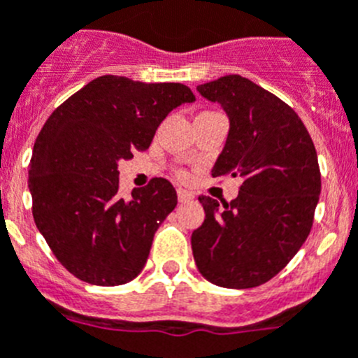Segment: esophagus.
I'll return each mask as SVG.
<instances>
[{
	"label": "esophagus",
	"instance_id": "34e87169",
	"mask_svg": "<svg viewBox=\"0 0 358 358\" xmlns=\"http://www.w3.org/2000/svg\"><path fill=\"white\" fill-rule=\"evenodd\" d=\"M177 199H179V202H188L193 199V193L185 188H177Z\"/></svg>",
	"mask_w": 358,
	"mask_h": 358
}]
</instances>
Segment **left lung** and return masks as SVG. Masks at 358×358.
I'll return each mask as SVG.
<instances>
[{
	"label": "left lung",
	"instance_id": "left-lung-1",
	"mask_svg": "<svg viewBox=\"0 0 358 358\" xmlns=\"http://www.w3.org/2000/svg\"><path fill=\"white\" fill-rule=\"evenodd\" d=\"M231 120L213 177H241L234 201L201 195L204 224L193 231L196 268L209 282L248 289L273 278L306 243L321 193L317 154L296 111L238 74L199 85Z\"/></svg>",
	"mask_w": 358,
	"mask_h": 358
}]
</instances>
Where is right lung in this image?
I'll return each mask as SVG.
<instances>
[{
  "label": "right lung",
  "mask_w": 358,
  "mask_h": 358,
  "mask_svg": "<svg viewBox=\"0 0 358 358\" xmlns=\"http://www.w3.org/2000/svg\"><path fill=\"white\" fill-rule=\"evenodd\" d=\"M195 96L181 83L101 76L49 115L29 159L31 213L62 266L96 286H120L145 266L154 232L177 206L172 182L119 195V162L149 149L157 126Z\"/></svg>",
  "instance_id": "1"
}]
</instances>
